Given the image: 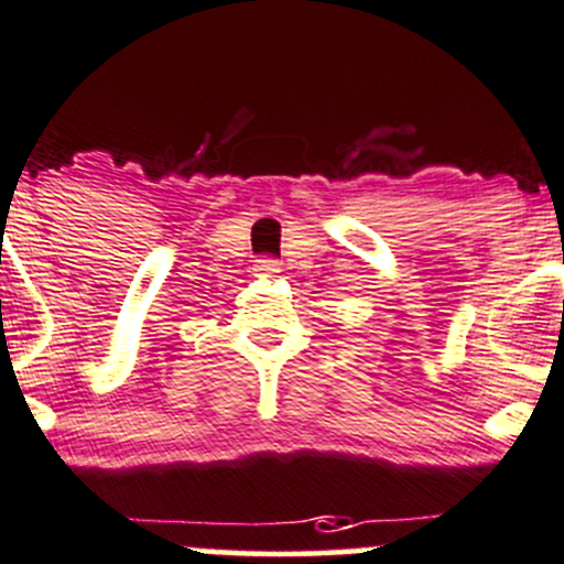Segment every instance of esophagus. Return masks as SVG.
<instances>
[{
    "mask_svg": "<svg viewBox=\"0 0 564 564\" xmlns=\"http://www.w3.org/2000/svg\"><path fill=\"white\" fill-rule=\"evenodd\" d=\"M253 270L259 272V275H275V272L281 270V261H278L275 256H259L253 264Z\"/></svg>",
    "mask_w": 564,
    "mask_h": 564,
    "instance_id": "obj_1",
    "label": "esophagus"
}]
</instances>
